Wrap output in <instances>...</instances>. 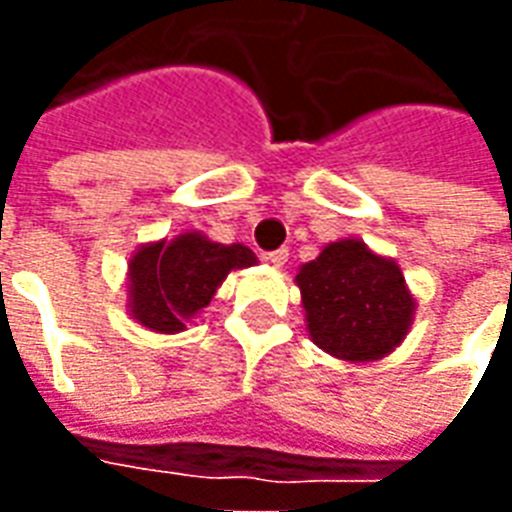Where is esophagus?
<instances>
[{"mask_svg": "<svg viewBox=\"0 0 512 512\" xmlns=\"http://www.w3.org/2000/svg\"><path fill=\"white\" fill-rule=\"evenodd\" d=\"M288 257H290V252H288V249H285V246H282V249H274V252H268L266 260L274 268H282V266H285V263H288Z\"/></svg>", "mask_w": 512, "mask_h": 512, "instance_id": "34e87169", "label": "esophagus"}]
</instances>
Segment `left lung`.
Returning <instances> with one entry per match:
<instances>
[{"mask_svg": "<svg viewBox=\"0 0 512 512\" xmlns=\"http://www.w3.org/2000/svg\"><path fill=\"white\" fill-rule=\"evenodd\" d=\"M310 340L343 362H378L406 340L417 299L392 257L340 238L296 271Z\"/></svg>", "mask_w": 512, "mask_h": 512, "instance_id": "8db88e82", "label": "left lung"}]
</instances>
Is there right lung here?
Wrapping results in <instances>:
<instances>
[{
  "label": "right lung",
  "instance_id": "1",
  "mask_svg": "<svg viewBox=\"0 0 512 512\" xmlns=\"http://www.w3.org/2000/svg\"><path fill=\"white\" fill-rule=\"evenodd\" d=\"M255 263L249 246L219 244L200 230L142 244L128 260V315L156 334L183 332L230 271Z\"/></svg>",
  "mask_w": 512,
  "mask_h": 512
}]
</instances>
